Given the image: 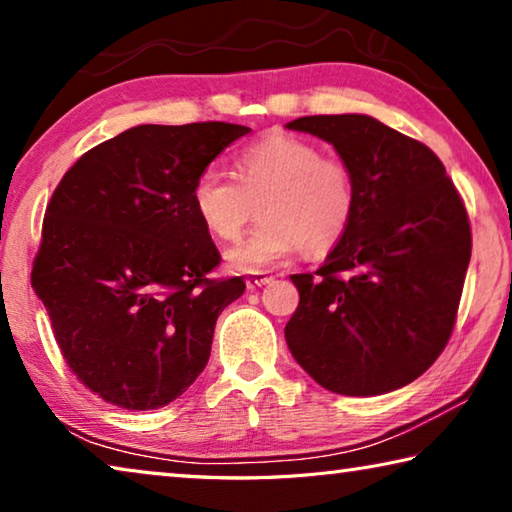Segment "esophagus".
<instances>
[{"label":"esophagus","mask_w":512,"mask_h":512,"mask_svg":"<svg viewBox=\"0 0 512 512\" xmlns=\"http://www.w3.org/2000/svg\"><path fill=\"white\" fill-rule=\"evenodd\" d=\"M273 280V275L271 273H266V271H259V273H250L248 277H246V287L253 291V289H257V287H264V284H268Z\"/></svg>","instance_id":"esophagus-1"}]
</instances>
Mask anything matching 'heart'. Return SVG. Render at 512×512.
<instances>
[{"label": "heart", "instance_id": "obj_1", "mask_svg": "<svg viewBox=\"0 0 512 512\" xmlns=\"http://www.w3.org/2000/svg\"><path fill=\"white\" fill-rule=\"evenodd\" d=\"M235 178L207 167L192 187V207L205 230L235 241L259 205L262 223L228 253L237 273H259L293 255L325 253L348 232L357 210L350 164L323 155L318 144L291 133H268L235 160Z\"/></svg>", "mask_w": 512, "mask_h": 512}]
</instances>
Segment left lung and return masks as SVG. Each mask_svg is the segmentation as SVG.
<instances>
[{"instance_id": "left-lung-1", "label": "left lung", "mask_w": 512, "mask_h": 512, "mask_svg": "<svg viewBox=\"0 0 512 512\" xmlns=\"http://www.w3.org/2000/svg\"><path fill=\"white\" fill-rule=\"evenodd\" d=\"M350 164L357 210L314 273L291 275L300 302L284 327L307 375L352 397L411 384L452 336L472 255L465 205L438 155L368 115L287 124Z\"/></svg>"}]
</instances>
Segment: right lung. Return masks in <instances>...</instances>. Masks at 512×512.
I'll return each mask as SVG.
<instances>
[{
	"label": "right lung",
	"instance_id": "add662e5",
	"mask_svg": "<svg viewBox=\"0 0 512 512\" xmlns=\"http://www.w3.org/2000/svg\"><path fill=\"white\" fill-rule=\"evenodd\" d=\"M248 126L142 124L83 153L47 205L31 284L69 370L101 400L160 409L207 366L241 277L221 262L192 187Z\"/></svg>",
	"mask_w": 512,
	"mask_h": 512
}]
</instances>
